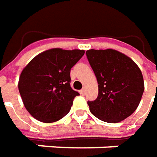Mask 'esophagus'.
I'll use <instances>...</instances> for the list:
<instances>
[{"instance_id":"34e87169","label":"esophagus","mask_w":157,"mask_h":157,"mask_svg":"<svg viewBox=\"0 0 157 157\" xmlns=\"http://www.w3.org/2000/svg\"><path fill=\"white\" fill-rule=\"evenodd\" d=\"M85 93H86V89H85V88H82V90H81V94H82V95H84Z\"/></svg>"}]
</instances>
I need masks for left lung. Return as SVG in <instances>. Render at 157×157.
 <instances>
[{"label":"left lung","mask_w":157,"mask_h":157,"mask_svg":"<svg viewBox=\"0 0 157 157\" xmlns=\"http://www.w3.org/2000/svg\"><path fill=\"white\" fill-rule=\"evenodd\" d=\"M86 56L98 82L97 98L88 101L90 112L109 123L131 116L144 91L143 74L137 65L114 49H89Z\"/></svg>","instance_id":"obj_1"}]
</instances>
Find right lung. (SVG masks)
Returning <instances> with one entry per match:
<instances>
[{
    "instance_id": "right-lung-1",
    "label": "right lung",
    "mask_w": 157,
    "mask_h": 157,
    "mask_svg": "<svg viewBox=\"0 0 157 157\" xmlns=\"http://www.w3.org/2000/svg\"><path fill=\"white\" fill-rule=\"evenodd\" d=\"M84 50L52 48L33 58L20 75L19 92L26 109L38 121L54 122L68 114L79 95L70 87V70Z\"/></svg>"
}]
</instances>
